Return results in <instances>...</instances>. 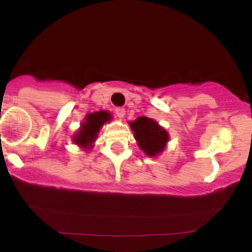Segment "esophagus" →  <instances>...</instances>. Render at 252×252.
<instances>
[{
	"label": "esophagus",
	"instance_id": "34e87169",
	"mask_svg": "<svg viewBox=\"0 0 252 252\" xmlns=\"http://www.w3.org/2000/svg\"><path fill=\"white\" fill-rule=\"evenodd\" d=\"M115 112H116L117 117L121 118V120H122V118L124 117V115H126V110H124L123 108H117L116 110H115Z\"/></svg>",
	"mask_w": 252,
	"mask_h": 252
}]
</instances>
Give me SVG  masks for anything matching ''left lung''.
<instances>
[{
    "label": "left lung",
    "mask_w": 252,
    "mask_h": 252,
    "mask_svg": "<svg viewBox=\"0 0 252 252\" xmlns=\"http://www.w3.org/2000/svg\"><path fill=\"white\" fill-rule=\"evenodd\" d=\"M129 124L134 131L138 147L143 150L144 154L154 158L163 152L168 142L169 135L166 129L158 126V122L152 118L142 116L136 118L134 122Z\"/></svg>",
    "instance_id": "1"
}]
</instances>
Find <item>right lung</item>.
<instances>
[{"mask_svg":"<svg viewBox=\"0 0 252 252\" xmlns=\"http://www.w3.org/2000/svg\"><path fill=\"white\" fill-rule=\"evenodd\" d=\"M110 120L111 115L109 111L104 110L86 115L85 122L82 123L80 129L73 136V142L84 149H91L103 124L109 122Z\"/></svg>","mask_w":252,"mask_h":252,"instance_id":"obj_1","label":"right lung"}]
</instances>
